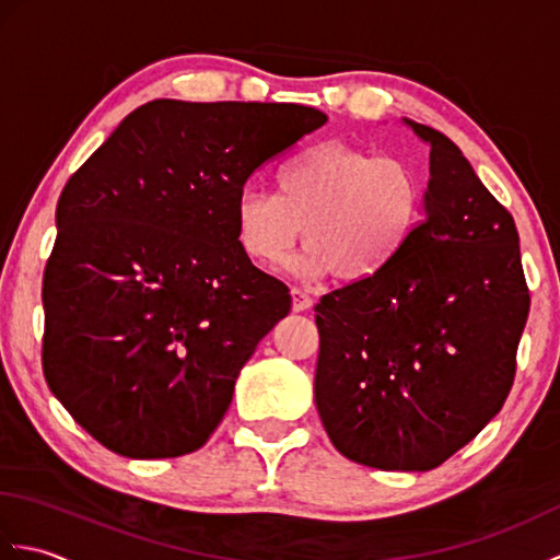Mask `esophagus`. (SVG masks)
<instances>
[{"mask_svg": "<svg viewBox=\"0 0 560 560\" xmlns=\"http://www.w3.org/2000/svg\"><path fill=\"white\" fill-rule=\"evenodd\" d=\"M291 295H293V313H305L307 307H313L311 293H305L303 289H293Z\"/></svg>", "mask_w": 560, "mask_h": 560, "instance_id": "esophagus-1", "label": "esophagus"}]
</instances>
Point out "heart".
I'll use <instances>...</instances> for the list:
<instances>
[{"label": "heart", "instance_id": "obj_1", "mask_svg": "<svg viewBox=\"0 0 560 560\" xmlns=\"http://www.w3.org/2000/svg\"><path fill=\"white\" fill-rule=\"evenodd\" d=\"M421 209L423 180L409 161L329 139L281 163L273 195L241 189L233 225L243 253L265 267L287 259L303 225V277L368 283L407 247Z\"/></svg>", "mask_w": 560, "mask_h": 560}]
</instances>
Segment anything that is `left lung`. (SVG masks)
<instances>
[{"label": "left lung", "instance_id": "8db88e82", "mask_svg": "<svg viewBox=\"0 0 560 560\" xmlns=\"http://www.w3.org/2000/svg\"><path fill=\"white\" fill-rule=\"evenodd\" d=\"M425 219L368 283L319 299L315 404L343 457L383 471H428L501 411L529 313L510 211L438 129Z\"/></svg>", "mask_w": 560, "mask_h": 560}]
</instances>
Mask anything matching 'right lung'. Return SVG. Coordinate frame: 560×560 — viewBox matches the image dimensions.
<instances>
[{"label": "right lung", "instance_id": "1", "mask_svg": "<svg viewBox=\"0 0 560 560\" xmlns=\"http://www.w3.org/2000/svg\"><path fill=\"white\" fill-rule=\"evenodd\" d=\"M325 122L295 103L159 98L69 177L43 273V373L103 447L180 457L217 431L291 311L287 283L237 245L235 197Z\"/></svg>", "mask_w": 560, "mask_h": 560}]
</instances>
